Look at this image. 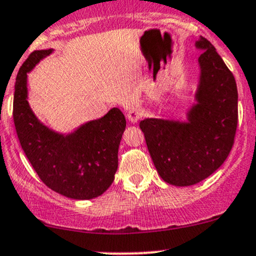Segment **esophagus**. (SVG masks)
<instances>
[{
    "label": "esophagus",
    "instance_id": "34e87169",
    "mask_svg": "<svg viewBox=\"0 0 256 256\" xmlns=\"http://www.w3.org/2000/svg\"><path fill=\"white\" fill-rule=\"evenodd\" d=\"M141 116H142L141 106H137V104H134V106H131L130 108H128V119L130 120L131 122H136L137 120H138Z\"/></svg>",
    "mask_w": 256,
    "mask_h": 256
}]
</instances>
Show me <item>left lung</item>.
I'll list each match as a JSON object with an SVG mask.
<instances>
[{"instance_id":"left-lung-1","label":"left lung","mask_w":256,"mask_h":256,"mask_svg":"<svg viewBox=\"0 0 256 256\" xmlns=\"http://www.w3.org/2000/svg\"><path fill=\"white\" fill-rule=\"evenodd\" d=\"M196 46L203 50L198 60L200 82L188 122H140L156 171L174 186L196 184L215 172L228 156L237 130L234 76L209 40L200 36Z\"/></svg>"}]
</instances>
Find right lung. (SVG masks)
I'll return each mask as SVG.
<instances>
[{
	"instance_id": "add662e5",
	"label": "right lung",
	"mask_w": 256,
	"mask_h": 256,
	"mask_svg": "<svg viewBox=\"0 0 256 256\" xmlns=\"http://www.w3.org/2000/svg\"><path fill=\"white\" fill-rule=\"evenodd\" d=\"M50 52L34 50L16 74L13 98L16 134L25 156L47 187L72 199L96 198L114 181L126 119L119 108H113L68 136L42 125L26 100V72Z\"/></svg>"
}]
</instances>
